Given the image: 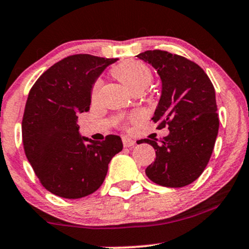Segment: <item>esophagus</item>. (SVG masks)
<instances>
[{
  "label": "esophagus",
  "mask_w": 249,
  "mask_h": 249,
  "mask_svg": "<svg viewBox=\"0 0 249 249\" xmlns=\"http://www.w3.org/2000/svg\"><path fill=\"white\" fill-rule=\"evenodd\" d=\"M122 142H124V148L134 147V145L136 144V141H134V140L131 139H128V137H124V139H122Z\"/></svg>",
  "instance_id": "1"
}]
</instances>
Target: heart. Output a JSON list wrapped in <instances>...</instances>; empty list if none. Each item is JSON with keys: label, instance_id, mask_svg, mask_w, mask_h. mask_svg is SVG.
Listing matches in <instances>:
<instances>
[{"label": "heart", "instance_id": "b5f03b06", "mask_svg": "<svg viewBox=\"0 0 249 249\" xmlns=\"http://www.w3.org/2000/svg\"><path fill=\"white\" fill-rule=\"evenodd\" d=\"M112 74L121 81L125 87H128L131 92L135 93L137 90H143L145 87L150 84L153 79V72L150 67L147 64H144L141 60H127L124 63L119 64L113 69ZM102 87V80L98 79L92 87V95L93 100L98 99ZM140 118V114H134L128 119V122H135Z\"/></svg>", "mask_w": 249, "mask_h": 249}]
</instances>
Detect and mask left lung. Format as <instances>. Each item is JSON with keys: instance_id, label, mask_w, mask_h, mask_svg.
Wrapping results in <instances>:
<instances>
[{"instance_id": "left-lung-1", "label": "left lung", "mask_w": 249, "mask_h": 249, "mask_svg": "<svg viewBox=\"0 0 249 249\" xmlns=\"http://www.w3.org/2000/svg\"><path fill=\"white\" fill-rule=\"evenodd\" d=\"M157 70L162 95L153 121L168 127L160 143L144 139L156 150V160L145 169L150 180L166 188H183L203 174L214 148L219 119L214 87L199 65L162 50L137 54Z\"/></svg>"}]
</instances>
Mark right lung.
<instances>
[{
    "label": "right lung",
    "instance_id": "1",
    "mask_svg": "<svg viewBox=\"0 0 249 249\" xmlns=\"http://www.w3.org/2000/svg\"><path fill=\"white\" fill-rule=\"evenodd\" d=\"M118 59L72 54L52 65L29 92L22 121L26 159L48 191L67 199L89 196L104 183L108 164L124 148L120 136L93 141L79 134L100 73Z\"/></svg>",
    "mask_w": 249,
    "mask_h": 249
}]
</instances>
